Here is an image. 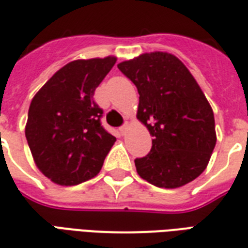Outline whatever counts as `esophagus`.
<instances>
[{
  "label": "esophagus",
  "mask_w": 248,
  "mask_h": 248,
  "mask_svg": "<svg viewBox=\"0 0 248 248\" xmlns=\"http://www.w3.org/2000/svg\"><path fill=\"white\" fill-rule=\"evenodd\" d=\"M127 130H128V124H124V126H122V127H120L121 135H122V136L126 135V132H127Z\"/></svg>",
  "instance_id": "34e87169"
}]
</instances>
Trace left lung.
<instances>
[{
  "label": "left lung",
  "mask_w": 248,
  "mask_h": 248,
  "mask_svg": "<svg viewBox=\"0 0 248 248\" xmlns=\"http://www.w3.org/2000/svg\"><path fill=\"white\" fill-rule=\"evenodd\" d=\"M139 93L138 120L153 136L151 153L136 158L139 176L175 189L203 172L216 144L215 118L192 73L169 52H145L118 65Z\"/></svg>",
  "instance_id": "8db88e82"
}]
</instances>
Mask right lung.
Returning <instances> with one entry per match:
<instances>
[{
	"mask_svg": "<svg viewBox=\"0 0 248 248\" xmlns=\"http://www.w3.org/2000/svg\"><path fill=\"white\" fill-rule=\"evenodd\" d=\"M116 62V56L73 60L32 99L25 138L36 166L52 183L71 186L100 172L116 138L101 126L93 93Z\"/></svg>",
	"mask_w": 248,
	"mask_h": 248,
	"instance_id": "obj_1",
	"label": "right lung"
}]
</instances>
